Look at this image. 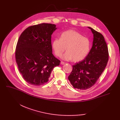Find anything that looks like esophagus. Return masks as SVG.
<instances>
[{"mask_svg": "<svg viewBox=\"0 0 120 120\" xmlns=\"http://www.w3.org/2000/svg\"><path fill=\"white\" fill-rule=\"evenodd\" d=\"M66 64V63H65V62H63V61H61V65H65Z\"/></svg>", "mask_w": 120, "mask_h": 120, "instance_id": "1", "label": "esophagus"}]
</instances>
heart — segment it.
<instances>
[{"instance_id": "b5f03b06", "label": "heart", "mask_w": 120, "mask_h": 120, "mask_svg": "<svg viewBox=\"0 0 120 120\" xmlns=\"http://www.w3.org/2000/svg\"><path fill=\"white\" fill-rule=\"evenodd\" d=\"M52 46L55 54L58 57L62 56L67 47V51L63 56V59L79 62L84 60L89 54L91 43L87 37L76 31L70 30L62 33L60 38L55 39Z\"/></svg>"}]
</instances>
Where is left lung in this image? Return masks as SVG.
Segmentation results:
<instances>
[{
  "instance_id": "left-lung-1",
  "label": "left lung",
  "mask_w": 120,
  "mask_h": 120,
  "mask_svg": "<svg viewBox=\"0 0 120 120\" xmlns=\"http://www.w3.org/2000/svg\"><path fill=\"white\" fill-rule=\"evenodd\" d=\"M93 34L92 46L89 54L82 61L72 66L68 77L74 89L85 90L96 83L104 71L109 60V52L103 35L91 27Z\"/></svg>"
}]
</instances>
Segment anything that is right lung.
<instances>
[{"instance_id":"right-lung-1","label":"right lung","mask_w":120,"mask_h":120,"mask_svg":"<svg viewBox=\"0 0 120 120\" xmlns=\"http://www.w3.org/2000/svg\"><path fill=\"white\" fill-rule=\"evenodd\" d=\"M52 24L41 23L25 29L19 38L15 59L20 72L29 84L40 86L49 81L60 61L52 54L51 38L57 29Z\"/></svg>"}]
</instances>
